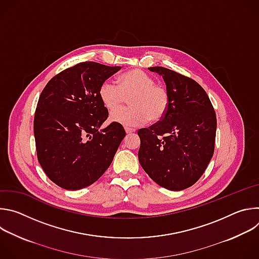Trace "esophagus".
Listing matches in <instances>:
<instances>
[{"instance_id":"esophagus-1","label":"esophagus","mask_w":259,"mask_h":259,"mask_svg":"<svg viewBox=\"0 0 259 259\" xmlns=\"http://www.w3.org/2000/svg\"><path fill=\"white\" fill-rule=\"evenodd\" d=\"M125 131L127 134H131L133 132H135V129H132V128H125Z\"/></svg>"}]
</instances>
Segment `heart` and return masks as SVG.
<instances>
[{"mask_svg":"<svg viewBox=\"0 0 259 259\" xmlns=\"http://www.w3.org/2000/svg\"><path fill=\"white\" fill-rule=\"evenodd\" d=\"M98 95L109 112L121 107L131 97L130 108L114 112L110 119L124 126L135 127L150 120L157 122L164 118L169 106L167 91L158 85L145 71L134 68L119 78L118 84L110 80L101 83Z\"/></svg>","mask_w":259,"mask_h":259,"instance_id":"heart-1","label":"heart"}]
</instances>
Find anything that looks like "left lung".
I'll list each match as a JSON object with an SVG mask.
<instances>
[{
  "mask_svg": "<svg viewBox=\"0 0 259 259\" xmlns=\"http://www.w3.org/2000/svg\"><path fill=\"white\" fill-rule=\"evenodd\" d=\"M149 69L163 77L169 106L161 121L138 130V160L159 186L186 190L200 179L213 156L215 110L206 91L193 79L162 66Z\"/></svg>",
  "mask_w": 259,
  "mask_h": 259,
  "instance_id": "8db88e82",
  "label": "left lung"
}]
</instances>
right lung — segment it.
Segmentation results:
<instances>
[{
	"label": "right lung",
	"instance_id": "1",
	"mask_svg": "<svg viewBox=\"0 0 259 259\" xmlns=\"http://www.w3.org/2000/svg\"><path fill=\"white\" fill-rule=\"evenodd\" d=\"M121 66L85 61L53 77L36 104L33 133L36 156L58 187L77 191L94 183L112 164L126 135L108 117L98 90Z\"/></svg>",
	"mask_w": 259,
	"mask_h": 259
}]
</instances>
